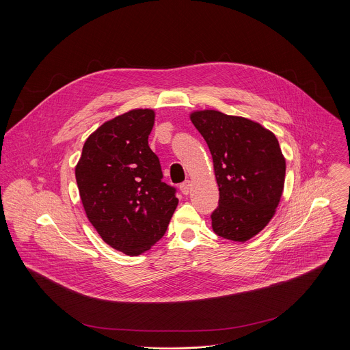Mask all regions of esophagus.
<instances>
[{
    "label": "esophagus",
    "mask_w": 350,
    "mask_h": 350,
    "mask_svg": "<svg viewBox=\"0 0 350 350\" xmlns=\"http://www.w3.org/2000/svg\"><path fill=\"white\" fill-rule=\"evenodd\" d=\"M179 189H180L182 194L187 196V194L190 193V189H191V182H190V180H186V182H183V183L179 186Z\"/></svg>",
    "instance_id": "1"
}]
</instances>
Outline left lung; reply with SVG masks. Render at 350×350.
Instances as JSON below:
<instances>
[{"mask_svg": "<svg viewBox=\"0 0 350 350\" xmlns=\"http://www.w3.org/2000/svg\"><path fill=\"white\" fill-rule=\"evenodd\" d=\"M213 156L219 190L211 214L215 234L245 243L276 213L286 179V159L276 136L245 117L204 109L190 113Z\"/></svg>", "mask_w": 350, "mask_h": 350, "instance_id": "left-lung-1", "label": "left lung"}]
</instances>
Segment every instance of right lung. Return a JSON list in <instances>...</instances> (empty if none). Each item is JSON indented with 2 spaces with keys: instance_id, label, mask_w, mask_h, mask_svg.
Instances as JSON below:
<instances>
[{
  "instance_id": "1",
  "label": "right lung",
  "mask_w": 350,
  "mask_h": 350,
  "mask_svg": "<svg viewBox=\"0 0 350 350\" xmlns=\"http://www.w3.org/2000/svg\"><path fill=\"white\" fill-rule=\"evenodd\" d=\"M153 109H132L103 122L85 142L75 178L100 239L128 256L150 250L165 233L179 200L148 146Z\"/></svg>"
}]
</instances>
